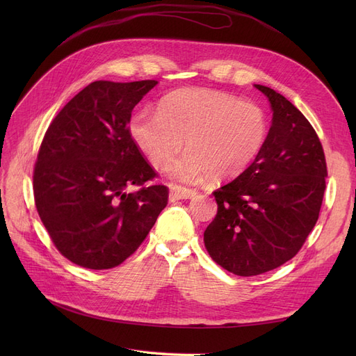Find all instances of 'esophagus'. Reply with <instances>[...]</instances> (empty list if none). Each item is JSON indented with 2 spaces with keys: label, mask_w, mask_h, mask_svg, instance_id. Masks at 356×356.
Returning <instances> with one entry per match:
<instances>
[{
  "label": "esophagus",
  "mask_w": 356,
  "mask_h": 356,
  "mask_svg": "<svg viewBox=\"0 0 356 356\" xmlns=\"http://www.w3.org/2000/svg\"><path fill=\"white\" fill-rule=\"evenodd\" d=\"M196 195L195 189H189V188H183V186H177V184H172L170 186V200L176 202L180 199H191Z\"/></svg>",
  "instance_id": "esophagus-1"
}]
</instances>
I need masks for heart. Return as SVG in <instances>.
<instances>
[{"label": "heart", "mask_w": 356, "mask_h": 356, "mask_svg": "<svg viewBox=\"0 0 356 356\" xmlns=\"http://www.w3.org/2000/svg\"><path fill=\"white\" fill-rule=\"evenodd\" d=\"M129 133L153 167L168 168L172 179L195 183L213 176H239L255 161L268 140L270 121L254 102L212 89H181L160 102V109H140Z\"/></svg>", "instance_id": "obj_1"}]
</instances>
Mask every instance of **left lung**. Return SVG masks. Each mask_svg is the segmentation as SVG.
<instances>
[{
  "instance_id": "obj_1",
  "label": "left lung",
  "mask_w": 356,
  "mask_h": 356,
  "mask_svg": "<svg viewBox=\"0 0 356 356\" xmlns=\"http://www.w3.org/2000/svg\"><path fill=\"white\" fill-rule=\"evenodd\" d=\"M255 88L271 104L268 140L244 173L212 193L218 212L203 234L215 263L241 277L271 271L302 250L327 176L322 143L306 117L271 88Z\"/></svg>"
}]
</instances>
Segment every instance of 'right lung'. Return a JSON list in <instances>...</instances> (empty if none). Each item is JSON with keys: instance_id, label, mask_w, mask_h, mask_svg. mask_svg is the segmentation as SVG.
<instances>
[{"instance_id": "obj_1", "label": "right lung", "mask_w": 356, "mask_h": 356, "mask_svg": "<svg viewBox=\"0 0 356 356\" xmlns=\"http://www.w3.org/2000/svg\"><path fill=\"white\" fill-rule=\"evenodd\" d=\"M157 81L89 83L54 117L33 172L37 212L58 251L73 264L108 270L133 255L168 188L129 133L131 112ZM134 185L133 193L129 188Z\"/></svg>"}]
</instances>
